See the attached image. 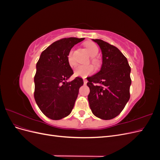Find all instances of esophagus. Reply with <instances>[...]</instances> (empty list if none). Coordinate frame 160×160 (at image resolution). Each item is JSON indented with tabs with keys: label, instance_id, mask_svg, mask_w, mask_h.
Masks as SVG:
<instances>
[{
	"label": "esophagus",
	"instance_id": "esophagus-1",
	"mask_svg": "<svg viewBox=\"0 0 160 160\" xmlns=\"http://www.w3.org/2000/svg\"><path fill=\"white\" fill-rule=\"evenodd\" d=\"M83 82H84V84L86 85L87 83H88V80L85 79H83Z\"/></svg>",
	"mask_w": 160,
	"mask_h": 160
}]
</instances>
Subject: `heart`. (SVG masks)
Returning <instances> with one entry per match:
<instances>
[{"label": "heart", "mask_w": 160, "mask_h": 160, "mask_svg": "<svg viewBox=\"0 0 160 160\" xmlns=\"http://www.w3.org/2000/svg\"><path fill=\"white\" fill-rule=\"evenodd\" d=\"M85 47L86 49L88 51L89 55L92 57H95L99 52V48L95 42L88 41L85 43ZM73 51L71 50L69 52L68 56H67V61H68V63L70 65V67H73L76 65V62L73 58ZM92 62L96 66H98L100 63V61L99 59H95V58H93L91 59ZM94 67L92 65H79L76 67V69L74 71V73L75 76L78 77H86L88 75L93 73L94 72Z\"/></svg>", "instance_id": "b5f03b06"}]
</instances>
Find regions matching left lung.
Instances as JSON below:
<instances>
[{
    "label": "left lung",
    "instance_id": "left-lung-1",
    "mask_svg": "<svg viewBox=\"0 0 160 160\" xmlns=\"http://www.w3.org/2000/svg\"><path fill=\"white\" fill-rule=\"evenodd\" d=\"M102 52V65L95 75L87 77L88 101L96 117L111 119L122 112L130 98L131 68L127 58L117 47L101 39H93Z\"/></svg>",
    "mask_w": 160,
    "mask_h": 160
}]
</instances>
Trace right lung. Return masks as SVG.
I'll list each match as a JSON object with an SVG mask.
<instances>
[{
  "label": "right lung",
  "instance_id": "1",
  "mask_svg": "<svg viewBox=\"0 0 160 160\" xmlns=\"http://www.w3.org/2000/svg\"><path fill=\"white\" fill-rule=\"evenodd\" d=\"M84 39L69 37L57 41L42 52L37 62L34 98L42 113L51 119H61L71 113L83 85L79 77L67 80L73 74L67 56L72 47Z\"/></svg>",
  "mask_w": 160,
  "mask_h": 160
}]
</instances>
